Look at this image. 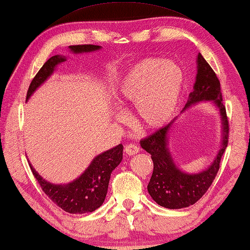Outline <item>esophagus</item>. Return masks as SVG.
<instances>
[{"mask_svg":"<svg viewBox=\"0 0 250 250\" xmlns=\"http://www.w3.org/2000/svg\"><path fill=\"white\" fill-rule=\"evenodd\" d=\"M139 151V147L136 145V144H127L125 146V152L127 155H136Z\"/></svg>","mask_w":250,"mask_h":250,"instance_id":"1","label":"esophagus"}]
</instances>
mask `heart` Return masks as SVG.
<instances>
[{
	"label": "heart",
	"mask_w": 250,
	"mask_h": 250,
	"mask_svg": "<svg viewBox=\"0 0 250 250\" xmlns=\"http://www.w3.org/2000/svg\"><path fill=\"white\" fill-rule=\"evenodd\" d=\"M185 76L178 64L147 58L129 67L118 86V98L135 104L137 122L147 129L166 124L180 101Z\"/></svg>",
	"instance_id": "obj_1"
}]
</instances>
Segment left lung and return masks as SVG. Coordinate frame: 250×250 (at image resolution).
Returning <instances> with one entry per match:
<instances>
[{"instance_id": "left-lung-1", "label": "left lung", "mask_w": 250, "mask_h": 250, "mask_svg": "<svg viewBox=\"0 0 250 250\" xmlns=\"http://www.w3.org/2000/svg\"><path fill=\"white\" fill-rule=\"evenodd\" d=\"M214 101L220 108L223 124V144L211 167L196 174H187L173 164L168 149V133L172 122L157 130L150 136L142 139L141 145L151 155L154 171L148 183V193L156 203L167 208H188L202 198L215 179L220 169L222 156L229 144V125L225 105L222 102L220 80L202 55L198 56V74L193 91L189 94L186 107L201 102Z\"/></svg>"}]
</instances>
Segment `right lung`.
<instances>
[{"instance_id":"obj_1","label":"right lung","mask_w":250,"mask_h":250,"mask_svg":"<svg viewBox=\"0 0 250 250\" xmlns=\"http://www.w3.org/2000/svg\"><path fill=\"white\" fill-rule=\"evenodd\" d=\"M69 48L77 54V52L98 50L100 49V46L76 45L69 46ZM64 60L65 59L62 56H52L43 63L30 82L27 94H26V100L50 76L56 65L63 62ZM122 159L123 145L120 144L118 146L95 157L87 169L77 180L63 186L51 185V183L45 181L35 171L30 164L29 167L42 191L52 202L68 213L83 214L93 212L103 204L107 193L111 173L121 164Z\"/></svg>"}]
</instances>
